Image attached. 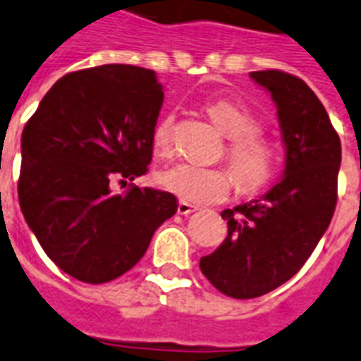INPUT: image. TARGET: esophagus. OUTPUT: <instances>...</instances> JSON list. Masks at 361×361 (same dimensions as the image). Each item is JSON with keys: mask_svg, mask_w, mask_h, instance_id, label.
I'll return each instance as SVG.
<instances>
[{"mask_svg": "<svg viewBox=\"0 0 361 361\" xmlns=\"http://www.w3.org/2000/svg\"><path fill=\"white\" fill-rule=\"evenodd\" d=\"M197 210V207H193V204H190V202L186 201H178V207H177V212L180 214V216H188V214H192Z\"/></svg>", "mask_w": 361, "mask_h": 361, "instance_id": "1", "label": "esophagus"}]
</instances>
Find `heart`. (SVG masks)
I'll use <instances>...</instances> for the list:
<instances>
[{
	"label": "heart",
	"mask_w": 361,
	"mask_h": 361,
	"mask_svg": "<svg viewBox=\"0 0 361 361\" xmlns=\"http://www.w3.org/2000/svg\"><path fill=\"white\" fill-rule=\"evenodd\" d=\"M207 114L228 138L227 160L238 186L245 192L264 186L275 175L276 151L275 145L260 133L262 125L255 112L238 101L219 99L207 105ZM171 127L173 116H168L153 130V149L160 157L171 151ZM157 183L183 201L210 204L227 197L234 180L227 169L183 162L160 171Z\"/></svg>",
	"instance_id": "1"
}]
</instances>
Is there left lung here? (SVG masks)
Masks as SVG:
<instances>
[{
	"label": "left lung",
	"mask_w": 361,
	"mask_h": 361,
	"mask_svg": "<svg viewBox=\"0 0 361 361\" xmlns=\"http://www.w3.org/2000/svg\"><path fill=\"white\" fill-rule=\"evenodd\" d=\"M276 105L286 166L269 192L223 210L228 234L199 262L221 293L255 299L288 282L323 238L338 202L341 142L305 80L281 70L251 71Z\"/></svg>",
	"instance_id": "8db88e82"
}]
</instances>
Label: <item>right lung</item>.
<instances>
[{
    "label": "right lung",
    "instance_id": "add662e5",
    "mask_svg": "<svg viewBox=\"0 0 361 361\" xmlns=\"http://www.w3.org/2000/svg\"><path fill=\"white\" fill-rule=\"evenodd\" d=\"M162 103L153 70L105 64L61 77L23 127L20 208L46 255L77 281L127 273L177 212L173 193L112 190L147 171Z\"/></svg>",
    "mask_w": 361,
    "mask_h": 361
}]
</instances>
